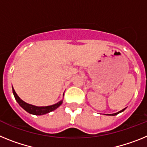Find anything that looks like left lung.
<instances>
[{"label":"left lung","instance_id":"8db88e82","mask_svg":"<svg viewBox=\"0 0 147 147\" xmlns=\"http://www.w3.org/2000/svg\"><path fill=\"white\" fill-rule=\"evenodd\" d=\"M124 110H125V109H122V110L119 111V112H116V113H114V114H107V115H118V113H121V112H123V111H124Z\"/></svg>","mask_w":147,"mask_h":147}]
</instances>
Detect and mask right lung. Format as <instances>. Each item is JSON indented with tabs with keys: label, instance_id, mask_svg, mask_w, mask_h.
<instances>
[{
	"label": "right lung",
	"instance_id": "add662e5",
	"mask_svg": "<svg viewBox=\"0 0 147 147\" xmlns=\"http://www.w3.org/2000/svg\"><path fill=\"white\" fill-rule=\"evenodd\" d=\"M12 92H13V95L15 96V100H17L19 105L27 112H29L30 114L35 115H45L47 113H49V112L57 109L63 103V100H61V101H59L58 103H57L55 104H53V105L47 106V107H36V106L27 104V103H26V102H24V100H21L18 97V95L16 94L13 87H12Z\"/></svg>",
	"mask_w": 147,
	"mask_h": 147
}]
</instances>
